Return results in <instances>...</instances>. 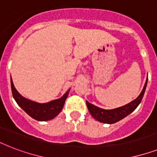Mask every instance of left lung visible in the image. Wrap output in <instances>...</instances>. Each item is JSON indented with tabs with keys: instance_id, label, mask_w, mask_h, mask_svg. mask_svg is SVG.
<instances>
[{
	"instance_id": "left-lung-1",
	"label": "left lung",
	"mask_w": 157,
	"mask_h": 157,
	"mask_svg": "<svg viewBox=\"0 0 157 157\" xmlns=\"http://www.w3.org/2000/svg\"><path fill=\"white\" fill-rule=\"evenodd\" d=\"M147 84V78L143 90L134 100L129 103L128 104L117 107V108H114V109H103V108L94 106V104H91L86 101V105L88 107L89 112H90L91 116L98 121L106 123V124H114L116 122L119 121L125 117H127L128 115H129L136 109L137 107L139 106V103H141L142 99H143L144 94L145 93V90H146Z\"/></svg>"
}]
</instances>
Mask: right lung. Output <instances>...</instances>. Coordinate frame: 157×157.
I'll return each mask as SVG.
<instances>
[{
	"mask_svg": "<svg viewBox=\"0 0 157 157\" xmlns=\"http://www.w3.org/2000/svg\"><path fill=\"white\" fill-rule=\"evenodd\" d=\"M10 83L12 94L16 103H18V106L27 114L29 115L32 118L39 121H50L57 117L63 109L65 100L67 98L69 91H70V89H69L60 98L50 101L48 103H40L28 99L21 95L13 86L12 79H10Z\"/></svg>",
	"mask_w": 157,
	"mask_h": 157,
	"instance_id": "obj_1",
	"label": "right lung"
}]
</instances>
